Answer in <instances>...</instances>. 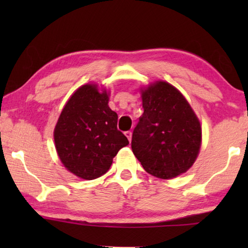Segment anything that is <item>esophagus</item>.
<instances>
[{"mask_svg": "<svg viewBox=\"0 0 248 248\" xmlns=\"http://www.w3.org/2000/svg\"><path fill=\"white\" fill-rule=\"evenodd\" d=\"M124 134H125V137L128 138V140H129V142H131V138H132V132L131 131H125L124 132Z\"/></svg>", "mask_w": 248, "mask_h": 248, "instance_id": "obj_1", "label": "esophagus"}]
</instances>
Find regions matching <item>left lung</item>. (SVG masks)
Returning a JSON list of instances; mask_svg holds the SVG:
<instances>
[{
  "mask_svg": "<svg viewBox=\"0 0 248 248\" xmlns=\"http://www.w3.org/2000/svg\"><path fill=\"white\" fill-rule=\"evenodd\" d=\"M143 114L132 133L131 149L149 174L174 178L190 169L201 145V125L180 92L158 81L142 90Z\"/></svg>",
  "mask_w": 248,
  "mask_h": 248,
  "instance_id": "1",
  "label": "left lung"
}]
</instances>
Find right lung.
<instances>
[{"label":"right lung","instance_id":"1","mask_svg":"<svg viewBox=\"0 0 248 248\" xmlns=\"http://www.w3.org/2000/svg\"><path fill=\"white\" fill-rule=\"evenodd\" d=\"M106 91L95 84L75 91L59 117L54 143L66 170L91 180L106 174L118 151L129 144L117 129L118 116L108 106Z\"/></svg>","mask_w":248,"mask_h":248}]
</instances>
